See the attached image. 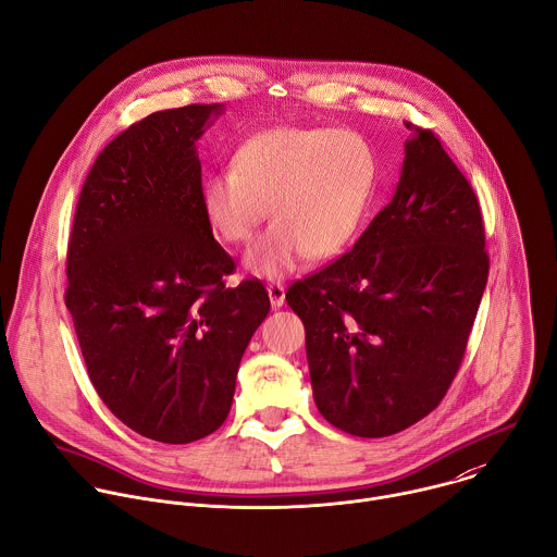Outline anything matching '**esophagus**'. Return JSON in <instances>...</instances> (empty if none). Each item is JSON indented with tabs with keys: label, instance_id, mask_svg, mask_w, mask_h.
Returning <instances> with one entry per match:
<instances>
[{
	"label": "esophagus",
	"instance_id": "34e87169",
	"mask_svg": "<svg viewBox=\"0 0 557 557\" xmlns=\"http://www.w3.org/2000/svg\"><path fill=\"white\" fill-rule=\"evenodd\" d=\"M268 296H270V302H272L274 309L283 307V302H285V285L281 281L268 283Z\"/></svg>",
	"mask_w": 557,
	"mask_h": 557
}]
</instances>
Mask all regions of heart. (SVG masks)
<instances>
[{"label": "heart", "instance_id": "heart-1", "mask_svg": "<svg viewBox=\"0 0 557 557\" xmlns=\"http://www.w3.org/2000/svg\"><path fill=\"white\" fill-rule=\"evenodd\" d=\"M376 176V154L357 131L274 126L235 152L233 170L209 174L200 198L226 244L250 242L272 205L274 226L252 244L246 265L281 276L307 257L331 259L355 239Z\"/></svg>", "mask_w": 557, "mask_h": 557}]
</instances>
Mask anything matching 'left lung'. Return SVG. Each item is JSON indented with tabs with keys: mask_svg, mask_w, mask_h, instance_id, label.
<instances>
[{
	"mask_svg": "<svg viewBox=\"0 0 557 557\" xmlns=\"http://www.w3.org/2000/svg\"><path fill=\"white\" fill-rule=\"evenodd\" d=\"M396 194L355 246L292 283L320 413L357 437L394 435L446 396L490 257L479 200L437 135L405 122Z\"/></svg>",
	"mask_w": 557,
	"mask_h": 557,
	"instance_id": "8db88e82",
	"label": "left lung"
}]
</instances>
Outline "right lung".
<instances>
[{
  "label": "right lung",
  "instance_id": "1",
  "mask_svg": "<svg viewBox=\"0 0 557 557\" xmlns=\"http://www.w3.org/2000/svg\"><path fill=\"white\" fill-rule=\"evenodd\" d=\"M218 104L159 111L120 133L83 185L65 305L89 379L133 431L189 444L226 420L242 355L270 311L202 211L196 139Z\"/></svg>",
  "mask_w": 557,
  "mask_h": 557
}]
</instances>
